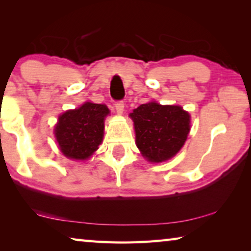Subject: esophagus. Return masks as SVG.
Returning <instances> with one entry per match:
<instances>
[{"mask_svg": "<svg viewBox=\"0 0 251 251\" xmlns=\"http://www.w3.org/2000/svg\"><path fill=\"white\" fill-rule=\"evenodd\" d=\"M115 108H116V112L117 114H123V112H124V103H123L122 100H118L115 103Z\"/></svg>", "mask_w": 251, "mask_h": 251, "instance_id": "1", "label": "esophagus"}]
</instances>
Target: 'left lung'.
Instances as JSON below:
<instances>
[{
	"mask_svg": "<svg viewBox=\"0 0 251 251\" xmlns=\"http://www.w3.org/2000/svg\"><path fill=\"white\" fill-rule=\"evenodd\" d=\"M129 116L134 122L136 146L151 163L175 156L190 130V115L181 106L150 101L138 106Z\"/></svg>",
	"mask_w": 251,
	"mask_h": 251,
	"instance_id": "8db88e82",
	"label": "left lung"
}]
</instances>
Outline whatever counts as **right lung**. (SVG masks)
I'll use <instances>...</instances> for the list:
<instances>
[{
  "label": "right lung",
  "instance_id": "obj_1",
  "mask_svg": "<svg viewBox=\"0 0 251 251\" xmlns=\"http://www.w3.org/2000/svg\"><path fill=\"white\" fill-rule=\"evenodd\" d=\"M107 106L86 101L80 107L59 115L54 128L59 151L73 160H86L99 150L104 136Z\"/></svg>",
  "mask_w": 251,
  "mask_h": 251
}]
</instances>
